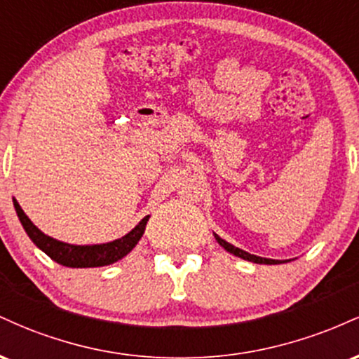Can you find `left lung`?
<instances>
[{
	"instance_id": "obj_1",
	"label": "left lung",
	"mask_w": 359,
	"mask_h": 359,
	"mask_svg": "<svg viewBox=\"0 0 359 359\" xmlns=\"http://www.w3.org/2000/svg\"><path fill=\"white\" fill-rule=\"evenodd\" d=\"M214 238H216V241L219 243V245L224 248L226 251H229V253L234 255V257H240L243 259H248V262H253V263H259V265H278V263H287V262H280V259H271V258H262V257H257V255H251L248 251L245 250H240L236 248V246H233L231 243L224 241L222 238L217 236L216 233H214Z\"/></svg>"
}]
</instances>
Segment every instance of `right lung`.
I'll return each instance as SVG.
<instances>
[{"instance_id":"right-lung-1","label":"right lung","mask_w":359,"mask_h":359,"mask_svg":"<svg viewBox=\"0 0 359 359\" xmlns=\"http://www.w3.org/2000/svg\"><path fill=\"white\" fill-rule=\"evenodd\" d=\"M13 205L23 229L28 234V238H30L45 255H48L53 262H57L59 265L64 266H71V269L106 266L118 262V259L125 258L126 255L137 246V243L142 240L147 228V222L150 219V216H145L130 233L125 234L123 238H119V240L102 243V245H71V243L59 241L55 240V238L47 236V234L40 231L34 222L28 219V216L23 212V209L20 208V204L16 203V199H13Z\"/></svg>"}]
</instances>
